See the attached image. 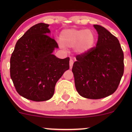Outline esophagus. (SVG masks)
Wrapping results in <instances>:
<instances>
[{
    "label": "esophagus",
    "mask_w": 132,
    "mask_h": 132,
    "mask_svg": "<svg viewBox=\"0 0 132 132\" xmlns=\"http://www.w3.org/2000/svg\"><path fill=\"white\" fill-rule=\"evenodd\" d=\"M73 63H74V61L73 60H72V59H70V60H69V67H70V69L72 68V66H73Z\"/></svg>",
    "instance_id": "1"
}]
</instances>
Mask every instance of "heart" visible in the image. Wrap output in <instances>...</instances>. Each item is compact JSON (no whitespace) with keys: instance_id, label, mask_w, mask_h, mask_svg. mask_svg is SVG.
Here are the masks:
<instances>
[{"instance_id":"obj_1","label":"heart","mask_w":132,"mask_h":132,"mask_svg":"<svg viewBox=\"0 0 132 132\" xmlns=\"http://www.w3.org/2000/svg\"><path fill=\"white\" fill-rule=\"evenodd\" d=\"M60 46L64 48L75 46L78 54H85L94 46L96 35L91 30L70 28L64 30L60 34Z\"/></svg>"}]
</instances>
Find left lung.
<instances>
[{"mask_svg": "<svg viewBox=\"0 0 132 132\" xmlns=\"http://www.w3.org/2000/svg\"><path fill=\"white\" fill-rule=\"evenodd\" d=\"M94 27L98 33L96 46L76 56L72 71L80 95L99 99L112 94L118 88L123 75V53L114 35L101 25Z\"/></svg>", "mask_w": 132, "mask_h": 132, "instance_id": "obj_1", "label": "left lung"}]
</instances>
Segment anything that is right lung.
<instances>
[{"label":"right lung","instance_id":"obj_1","mask_svg":"<svg viewBox=\"0 0 132 132\" xmlns=\"http://www.w3.org/2000/svg\"><path fill=\"white\" fill-rule=\"evenodd\" d=\"M49 25L40 23L28 29L16 42L10 57V77L16 92L36 102L53 97L56 83L69 68V57L52 54L58 45L48 36Z\"/></svg>","mask_w":132,"mask_h":132}]
</instances>
